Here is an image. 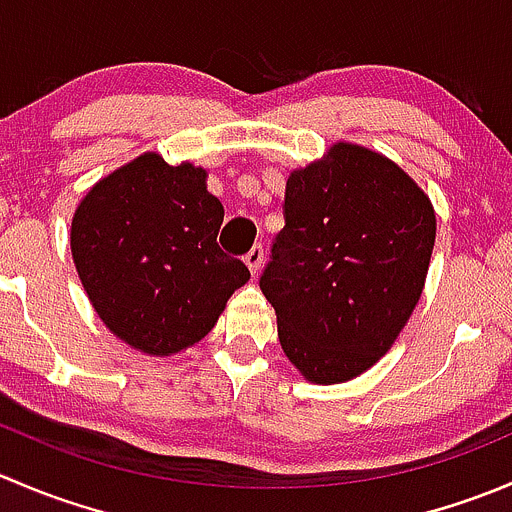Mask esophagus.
Wrapping results in <instances>:
<instances>
[{
  "mask_svg": "<svg viewBox=\"0 0 512 512\" xmlns=\"http://www.w3.org/2000/svg\"><path fill=\"white\" fill-rule=\"evenodd\" d=\"M262 255H265V250H262V245H252L250 252H247V255H245V262H247V267H250L252 275H257V272H260V267H262Z\"/></svg>",
  "mask_w": 512,
  "mask_h": 512,
  "instance_id": "esophagus-1",
  "label": "esophagus"
}]
</instances>
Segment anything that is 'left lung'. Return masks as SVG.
Here are the masks:
<instances>
[{
	"instance_id": "obj_1",
	"label": "left lung",
	"mask_w": 512,
	"mask_h": 512,
	"mask_svg": "<svg viewBox=\"0 0 512 512\" xmlns=\"http://www.w3.org/2000/svg\"><path fill=\"white\" fill-rule=\"evenodd\" d=\"M282 213L260 275L282 349L309 381L354 379L389 352L421 297L431 203L399 165L337 143L289 175Z\"/></svg>"
}]
</instances>
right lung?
Returning <instances> with one entry per match:
<instances>
[{"instance_id":"1","label":"right lung","mask_w":512,"mask_h":512,"mask_svg":"<svg viewBox=\"0 0 512 512\" xmlns=\"http://www.w3.org/2000/svg\"><path fill=\"white\" fill-rule=\"evenodd\" d=\"M225 210L205 170L146 153L103 178L71 223V252L108 329L146 354L200 342L225 302L250 280L245 262L220 250Z\"/></svg>"}]
</instances>
